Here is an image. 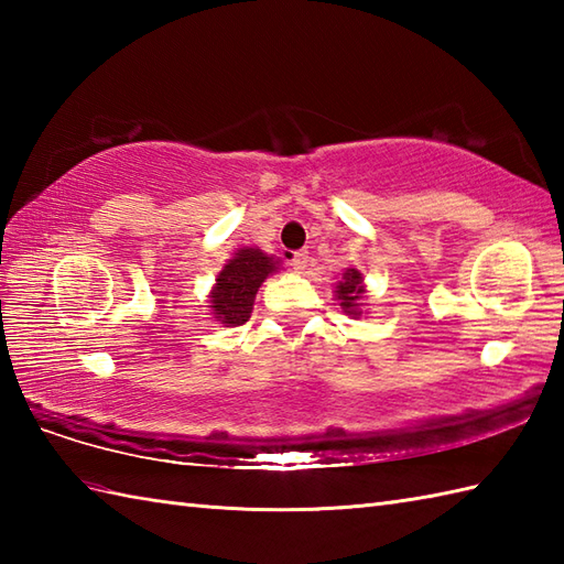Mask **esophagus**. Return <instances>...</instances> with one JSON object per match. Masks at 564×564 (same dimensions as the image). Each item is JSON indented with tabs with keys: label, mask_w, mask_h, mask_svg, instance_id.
Segmentation results:
<instances>
[{
	"label": "esophagus",
	"mask_w": 564,
	"mask_h": 564,
	"mask_svg": "<svg viewBox=\"0 0 564 564\" xmlns=\"http://www.w3.org/2000/svg\"><path fill=\"white\" fill-rule=\"evenodd\" d=\"M291 267H293L295 271H303V269L307 267V251H293Z\"/></svg>",
	"instance_id": "esophagus-1"
}]
</instances>
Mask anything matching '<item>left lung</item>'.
<instances>
[{
    "label": "left lung",
    "instance_id": "8db88e82",
    "mask_svg": "<svg viewBox=\"0 0 564 564\" xmlns=\"http://www.w3.org/2000/svg\"><path fill=\"white\" fill-rule=\"evenodd\" d=\"M337 293H339V301L344 313L349 315H361L358 313V301H361L364 289H361V273L356 269H349L344 273V281L337 285Z\"/></svg>",
    "mask_w": 564,
    "mask_h": 564
}]
</instances>
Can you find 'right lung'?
<instances>
[{"label":"right lung","mask_w":564,"mask_h":564,"mask_svg":"<svg viewBox=\"0 0 564 564\" xmlns=\"http://www.w3.org/2000/svg\"><path fill=\"white\" fill-rule=\"evenodd\" d=\"M271 271H275V261L263 254V251L251 247L239 249L235 259L225 263L218 283H215L210 295L213 315L223 325H245L251 315V307H254L259 285Z\"/></svg>","instance_id":"right-lung-1"}]
</instances>
